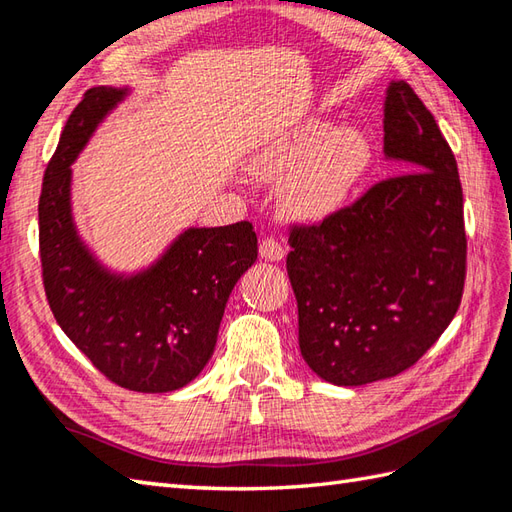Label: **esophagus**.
I'll return each instance as SVG.
<instances>
[{"mask_svg":"<svg viewBox=\"0 0 512 512\" xmlns=\"http://www.w3.org/2000/svg\"><path fill=\"white\" fill-rule=\"evenodd\" d=\"M259 255H262V259H268V262H281V259L286 257V248L281 246L277 239L264 237L262 242H259Z\"/></svg>","mask_w":512,"mask_h":512,"instance_id":"obj_1","label":"esophagus"}]
</instances>
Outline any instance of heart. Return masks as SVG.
Listing matches in <instances>:
<instances>
[{"label":"heart","mask_w":512,"mask_h":512,"mask_svg":"<svg viewBox=\"0 0 512 512\" xmlns=\"http://www.w3.org/2000/svg\"><path fill=\"white\" fill-rule=\"evenodd\" d=\"M372 160V143L361 129L308 118L259 151L255 167L264 176L297 170L286 189V206L301 220H323L352 198Z\"/></svg>","instance_id":"heart-1"}]
</instances>
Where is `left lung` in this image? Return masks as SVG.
I'll return each instance as SVG.
<instances>
[{"mask_svg": "<svg viewBox=\"0 0 512 512\" xmlns=\"http://www.w3.org/2000/svg\"><path fill=\"white\" fill-rule=\"evenodd\" d=\"M383 112L385 158L405 173L288 239L301 356L341 387L405 372L447 330L464 290L453 151L409 83H389Z\"/></svg>", "mask_w": 512, "mask_h": 512, "instance_id": "1", "label": "left lung"}]
</instances>
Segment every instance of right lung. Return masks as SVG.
<instances>
[{
  "label": "right lung",
  "instance_id": "obj_1",
  "mask_svg": "<svg viewBox=\"0 0 512 512\" xmlns=\"http://www.w3.org/2000/svg\"><path fill=\"white\" fill-rule=\"evenodd\" d=\"M129 88H92L74 107L43 173L39 253L54 319L112 383L143 394L176 391L213 356L226 301L255 264L250 222L187 228L154 264L116 273L76 231L72 162Z\"/></svg>",
  "mask_w": 512,
  "mask_h": 512
}]
</instances>
